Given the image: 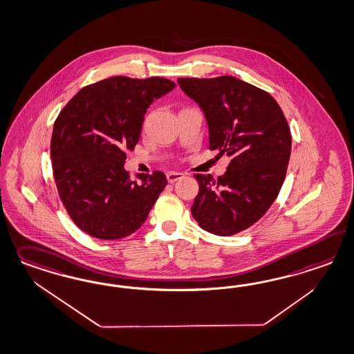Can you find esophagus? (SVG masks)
Masks as SVG:
<instances>
[{
    "instance_id": "1",
    "label": "esophagus",
    "mask_w": 354,
    "mask_h": 354,
    "mask_svg": "<svg viewBox=\"0 0 354 354\" xmlns=\"http://www.w3.org/2000/svg\"><path fill=\"white\" fill-rule=\"evenodd\" d=\"M183 177V173H177V171H169V173H167V180H168V183H176V181L181 180Z\"/></svg>"
}]
</instances>
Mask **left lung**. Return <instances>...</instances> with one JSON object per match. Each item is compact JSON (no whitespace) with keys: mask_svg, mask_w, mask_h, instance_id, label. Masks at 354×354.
<instances>
[{"mask_svg":"<svg viewBox=\"0 0 354 354\" xmlns=\"http://www.w3.org/2000/svg\"><path fill=\"white\" fill-rule=\"evenodd\" d=\"M178 84L205 113L209 149L230 158L217 181L194 174L199 193L192 214L207 232L233 236L255 224L277 198L290 158V129L274 97L243 80L178 78Z\"/></svg>","mask_w":354,"mask_h":354,"instance_id":"left-lung-1","label":"left lung"}]
</instances>
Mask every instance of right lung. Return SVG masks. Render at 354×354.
I'll use <instances>...</instances> for the list:
<instances>
[{
	"label": "right lung",
	"instance_id": "1",
	"mask_svg": "<svg viewBox=\"0 0 354 354\" xmlns=\"http://www.w3.org/2000/svg\"><path fill=\"white\" fill-rule=\"evenodd\" d=\"M174 87L159 77H113L83 87L58 114L50 140L55 183L84 233L118 240L146 221L168 181L160 171L131 181L126 151L137 146L149 105Z\"/></svg>",
	"mask_w": 354,
	"mask_h": 354
}]
</instances>
